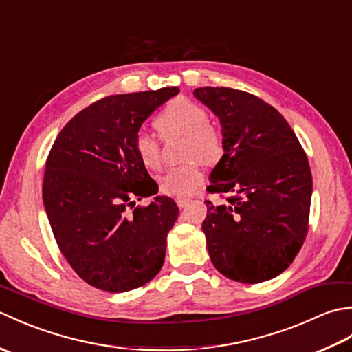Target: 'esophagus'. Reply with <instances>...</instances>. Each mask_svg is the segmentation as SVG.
<instances>
[{"label": "esophagus", "instance_id": "obj_1", "mask_svg": "<svg viewBox=\"0 0 352 352\" xmlns=\"http://www.w3.org/2000/svg\"><path fill=\"white\" fill-rule=\"evenodd\" d=\"M175 201H177V204H178V207H186L189 204V198H186V197H177L175 198Z\"/></svg>", "mask_w": 352, "mask_h": 352}]
</instances>
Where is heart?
<instances>
[{"instance_id":"b5f03b06","label":"heart","mask_w":352,"mask_h":352,"mask_svg":"<svg viewBox=\"0 0 352 352\" xmlns=\"http://www.w3.org/2000/svg\"><path fill=\"white\" fill-rule=\"evenodd\" d=\"M157 129L163 136H184V157L192 159L180 166H172L160 177V188L164 193L177 197L189 195L201 184L204 170L198 157L206 163H213L223 151V140L219 130L208 124V113L189 100H175L155 119ZM134 149L146 168L160 164V142L154 134L140 130L134 136Z\"/></svg>"}]
</instances>
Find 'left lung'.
Masks as SVG:
<instances>
[{"mask_svg":"<svg viewBox=\"0 0 352 352\" xmlns=\"http://www.w3.org/2000/svg\"><path fill=\"white\" fill-rule=\"evenodd\" d=\"M193 96L221 122L223 155L210 172L203 231L213 266L227 278L261 283L286 271L307 234L311 172L307 155L278 110L230 87Z\"/></svg>","mask_w":352,"mask_h":352,"instance_id":"8db88e82","label":"left lung"}]
</instances>
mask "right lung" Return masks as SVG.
Returning a JSON list of instances; mask_svg holds the SVG:
<instances>
[{
	"instance_id": "right-lung-1",
	"label": "right lung",
	"mask_w": 352,
	"mask_h": 352,
	"mask_svg": "<svg viewBox=\"0 0 352 352\" xmlns=\"http://www.w3.org/2000/svg\"><path fill=\"white\" fill-rule=\"evenodd\" d=\"M178 87L106 96L81 110L52 145L43 177V206L65 258L91 286L121 294L160 272L166 237L178 218L134 149L148 116Z\"/></svg>"
}]
</instances>
